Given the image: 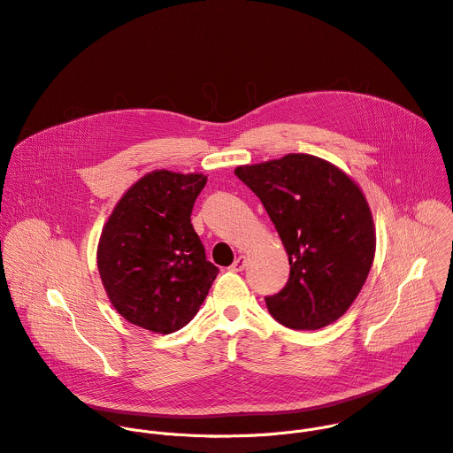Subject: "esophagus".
<instances>
[{"instance_id": "34e87169", "label": "esophagus", "mask_w": 453, "mask_h": 453, "mask_svg": "<svg viewBox=\"0 0 453 453\" xmlns=\"http://www.w3.org/2000/svg\"><path fill=\"white\" fill-rule=\"evenodd\" d=\"M245 265H247V257L245 256H238L229 269L234 271V273H240V271L245 269Z\"/></svg>"}]
</instances>
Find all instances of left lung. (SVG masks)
<instances>
[{
    "mask_svg": "<svg viewBox=\"0 0 453 453\" xmlns=\"http://www.w3.org/2000/svg\"><path fill=\"white\" fill-rule=\"evenodd\" d=\"M287 249L290 276L265 303L292 330H319L342 317L374 260V224L360 188L332 163L288 154L238 166Z\"/></svg>",
    "mask_w": 453,
    "mask_h": 453,
    "instance_id": "obj_1",
    "label": "left lung"
}]
</instances>
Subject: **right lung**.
<instances>
[{"instance_id":"1","label":"right lung","mask_w":453,"mask_h":453,"mask_svg":"<svg viewBox=\"0 0 453 453\" xmlns=\"http://www.w3.org/2000/svg\"><path fill=\"white\" fill-rule=\"evenodd\" d=\"M208 177L156 170L116 204L98 243L105 292L133 325L173 334L197 315L219 269L191 226Z\"/></svg>"}]
</instances>
